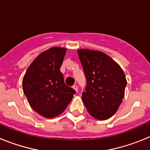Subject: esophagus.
<instances>
[{
  "label": "esophagus",
  "instance_id": "esophagus-1",
  "mask_svg": "<svg viewBox=\"0 0 150 150\" xmlns=\"http://www.w3.org/2000/svg\"><path fill=\"white\" fill-rule=\"evenodd\" d=\"M72 88H74V89L75 90V91H77V90H78V87H77V86H76V85H74V86H73Z\"/></svg>",
  "mask_w": 150,
  "mask_h": 150
}]
</instances>
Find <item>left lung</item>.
<instances>
[{
  "instance_id": "1",
  "label": "left lung",
  "mask_w": 150,
  "mask_h": 150,
  "mask_svg": "<svg viewBox=\"0 0 150 150\" xmlns=\"http://www.w3.org/2000/svg\"><path fill=\"white\" fill-rule=\"evenodd\" d=\"M87 86L82 100L88 113L98 120H106L116 112L125 97V75L119 64L103 52L77 50Z\"/></svg>"
}]
</instances>
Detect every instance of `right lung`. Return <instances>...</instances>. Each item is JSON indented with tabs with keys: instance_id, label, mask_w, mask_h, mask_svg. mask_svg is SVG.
<instances>
[{
	"instance_id": "add662e5",
	"label": "right lung",
	"mask_w": 150,
	"mask_h": 150,
	"mask_svg": "<svg viewBox=\"0 0 150 150\" xmlns=\"http://www.w3.org/2000/svg\"><path fill=\"white\" fill-rule=\"evenodd\" d=\"M66 51L54 46L42 52L28 67L22 80L23 92L31 108L47 119L62 114L76 93L66 86L60 71Z\"/></svg>"
}]
</instances>
